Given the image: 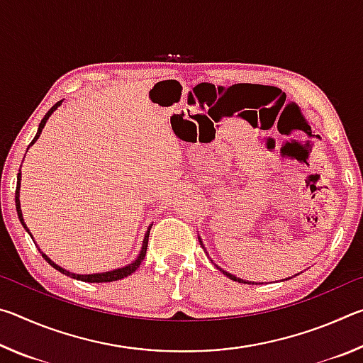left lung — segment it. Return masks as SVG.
<instances>
[{
    "mask_svg": "<svg viewBox=\"0 0 363 363\" xmlns=\"http://www.w3.org/2000/svg\"><path fill=\"white\" fill-rule=\"evenodd\" d=\"M200 243H201V240H200ZM201 247H203V243H201ZM205 248V247H203ZM218 267V266H216ZM218 269H220V267H218ZM223 270V269H220ZM223 274L224 275H227V277H229L230 280H233V281H238V284H251V281H248V280H243V279H238V277H235V275H232V274H229V272H225V270H223Z\"/></svg>",
    "mask_w": 363,
    "mask_h": 363,
    "instance_id": "1",
    "label": "left lung"
}]
</instances>
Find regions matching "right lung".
Listing matches in <instances>:
<instances>
[{"mask_svg": "<svg viewBox=\"0 0 363 363\" xmlns=\"http://www.w3.org/2000/svg\"><path fill=\"white\" fill-rule=\"evenodd\" d=\"M60 104H62V101H59L57 104H54V106L48 110V113L45 115V118L41 120V123H40V126H38V131H36V136L33 138V140L32 143H30V145L32 144H35V140L40 138V134H41V131H43V128H45V125H46V121H48V118L49 116H51V113L54 112V110H56ZM28 145V147H30ZM28 150V149H27ZM19 196H21V169H19V174H17V187H16V210H17V216H19V219H21V223H22V225H23V229H26L28 233H30V230H28V227H27V224L23 223V216H22V210H21V200H19ZM152 227V225H150ZM150 227H149V230L145 232V237H144V242H143V248H140V253H139V256H138V259L136 261H133L131 264H128V266H125V267H121V269H115V270H110V272H102V274H89V275H82V274H73V272H69V270H65V269H62L60 266H57L56 262H52L51 259H49V257L43 253V251L40 250V253H41V256L45 257V259L51 264V266L56 269V270H59V272H62V274H65V275H69V277H72V279H77V280H82V281H88V284H104V281H115V280H121V279H125V277H128V275H131L134 270H136L139 266H140V262L144 261V257H145V251H147V243H149V233H150ZM30 235H32V233H30ZM33 238V237H32ZM36 245V243H35Z\"/></svg>", "mask_w": 363, "mask_h": 363, "instance_id": "right-lung-1", "label": "right lung"}]
</instances>
